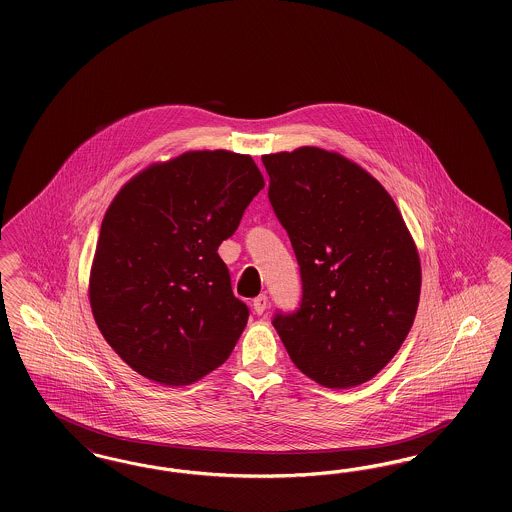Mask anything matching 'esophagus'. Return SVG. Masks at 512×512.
Segmentation results:
<instances>
[{
	"instance_id": "1",
	"label": "esophagus",
	"mask_w": 512,
	"mask_h": 512,
	"mask_svg": "<svg viewBox=\"0 0 512 512\" xmlns=\"http://www.w3.org/2000/svg\"><path fill=\"white\" fill-rule=\"evenodd\" d=\"M253 307L257 313H263L265 307H267V295L265 293H259L255 299H253Z\"/></svg>"
}]
</instances>
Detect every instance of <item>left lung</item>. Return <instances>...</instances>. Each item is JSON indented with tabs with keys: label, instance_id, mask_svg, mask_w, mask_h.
Returning a JSON list of instances; mask_svg holds the SVG:
<instances>
[{
	"label": "left lung",
	"instance_id": "obj_1",
	"mask_svg": "<svg viewBox=\"0 0 512 512\" xmlns=\"http://www.w3.org/2000/svg\"><path fill=\"white\" fill-rule=\"evenodd\" d=\"M263 188L249 155L217 149L153 167L115 197L99 232L90 303L126 365L188 386L230 357L249 309L217 251Z\"/></svg>",
	"mask_w": 512,
	"mask_h": 512
}]
</instances>
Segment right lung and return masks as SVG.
Segmentation results:
<instances>
[{
  "mask_svg": "<svg viewBox=\"0 0 512 512\" xmlns=\"http://www.w3.org/2000/svg\"><path fill=\"white\" fill-rule=\"evenodd\" d=\"M268 201L288 232L301 301L272 318L293 365L326 388L374 378L407 338L420 261L388 192L317 147L263 157Z\"/></svg>",
  "mask_w": 512,
  "mask_h": 512,
  "instance_id": "add662e5",
  "label": "right lung"
}]
</instances>
